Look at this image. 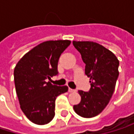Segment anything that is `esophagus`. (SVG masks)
<instances>
[{
	"label": "esophagus",
	"mask_w": 134,
	"mask_h": 134,
	"mask_svg": "<svg viewBox=\"0 0 134 134\" xmlns=\"http://www.w3.org/2000/svg\"><path fill=\"white\" fill-rule=\"evenodd\" d=\"M68 92H75V90H74V89H72V88H69V89H68Z\"/></svg>",
	"instance_id": "1"
}]
</instances>
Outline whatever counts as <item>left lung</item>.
<instances>
[{
  "mask_svg": "<svg viewBox=\"0 0 134 134\" xmlns=\"http://www.w3.org/2000/svg\"><path fill=\"white\" fill-rule=\"evenodd\" d=\"M85 64V74L90 78L91 88L78 91L81 102L74 105L75 113L85 118L96 116L107 106L114 92L119 77L117 57L103 46L89 41H73Z\"/></svg>",
  "mask_w": 134,
  "mask_h": 134,
  "instance_id": "left-lung-1",
  "label": "left lung"
}]
</instances>
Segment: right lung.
<instances>
[{
	"mask_svg": "<svg viewBox=\"0 0 134 134\" xmlns=\"http://www.w3.org/2000/svg\"><path fill=\"white\" fill-rule=\"evenodd\" d=\"M69 40L46 41L34 47L18 62L14 70L16 93L26 117L38 125L49 123L55 116V101L67 86L48 80L58 74V60Z\"/></svg>",
	"mask_w": 134,
	"mask_h": 134,
	"instance_id": "add662e5",
	"label": "right lung"
}]
</instances>
